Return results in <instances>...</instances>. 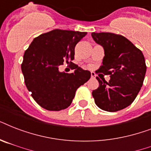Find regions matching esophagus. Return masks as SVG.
<instances>
[{"label": "esophagus", "mask_w": 151, "mask_h": 151, "mask_svg": "<svg viewBox=\"0 0 151 151\" xmlns=\"http://www.w3.org/2000/svg\"><path fill=\"white\" fill-rule=\"evenodd\" d=\"M91 78H96V74H95V73H91Z\"/></svg>", "instance_id": "1"}]
</instances>
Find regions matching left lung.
Wrapping results in <instances>:
<instances>
[{"label": "left lung", "instance_id": "obj_1", "mask_svg": "<svg viewBox=\"0 0 151 151\" xmlns=\"http://www.w3.org/2000/svg\"><path fill=\"white\" fill-rule=\"evenodd\" d=\"M92 38L104 48L103 65L97 73L110 75L92 91L100 109L115 112L129 106L137 96L145 78L147 66L143 53L124 37L113 33H92Z\"/></svg>", "mask_w": 151, "mask_h": 151}]
</instances>
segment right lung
<instances>
[{
  "label": "right lung",
  "instance_id": "obj_1",
  "mask_svg": "<svg viewBox=\"0 0 151 151\" xmlns=\"http://www.w3.org/2000/svg\"><path fill=\"white\" fill-rule=\"evenodd\" d=\"M87 32L53 29L32 41L21 65L25 85L41 107L58 111L70 105L75 92L91 73L73 64V73L60 72L59 66L74 59L76 45ZM70 63H73L70 62Z\"/></svg>",
  "mask_w": 151,
  "mask_h": 151
}]
</instances>
